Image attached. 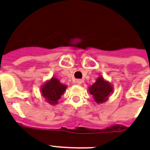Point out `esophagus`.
<instances>
[{
  "instance_id": "1",
  "label": "esophagus",
  "mask_w": 150,
  "mask_h": 150,
  "mask_svg": "<svg viewBox=\"0 0 150 150\" xmlns=\"http://www.w3.org/2000/svg\"><path fill=\"white\" fill-rule=\"evenodd\" d=\"M75 82H76L77 85H81V83H82V80H81V79H77Z\"/></svg>"
}]
</instances>
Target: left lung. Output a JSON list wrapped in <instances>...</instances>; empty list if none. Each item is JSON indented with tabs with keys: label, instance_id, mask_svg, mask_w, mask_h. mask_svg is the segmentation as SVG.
Masks as SVG:
<instances>
[{
	"label": "left lung",
	"instance_id": "obj_1",
	"mask_svg": "<svg viewBox=\"0 0 150 150\" xmlns=\"http://www.w3.org/2000/svg\"><path fill=\"white\" fill-rule=\"evenodd\" d=\"M88 90L89 94L93 96L96 103L100 104L109 99V97L113 92V86L110 82L105 80L103 76H99L96 82L88 87Z\"/></svg>",
	"mask_w": 150,
	"mask_h": 150
}]
</instances>
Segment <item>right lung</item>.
Returning a JSON list of instances; mask_svg holds the SVG:
<instances>
[{"mask_svg": "<svg viewBox=\"0 0 150 150\" xmlns=\"http://www.w3.org/2000/svg\"><path fill=\"white\" fill-rule=\"evenodd\" d=\"M66 88V85L61 83L57 78L52 77L41 86V96L47 103L54 105L58 104Z\"/></svg>", "mask_w": 150, "mask_h": 150, "instance_id": "right-lung-1", "label": "right lung"}]
</instances>
